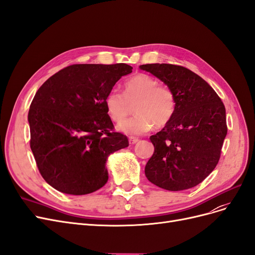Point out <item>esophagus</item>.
Returning a JSON list of instances; mask_svg holds the SVG:
<instances>
[{
	"mask_svg": "<svg viewBox=\"0 0 255 255\" xmlns=\"http://www.w3.org/2000/svg\"><path fill=\"white\" fill-rule=\"evenodd\" d=\"M137 142H138V138H137V137H133V136L129 137V144H130V145H134V144H136Z\"/></svg>",
	"mask_w": 255,
	"mask_h": 255,
	"instance_id": "obj_1",
	"label": "esophagus"
}]
</instances>
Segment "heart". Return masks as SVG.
Returning <instances> with one entry per match:
<instances>
[{"label":"heart","mask_w":255,"mask_h":255,"mask_svg":"<svg viewBox=\"0 0 255 255\" xmlns=\"http://www.w3.org/2000/svg\"><path fill=\"white\" fill-rule=\"evenodd\" d=\"M135 117L119 126L123 132L139 135L153 127L161 128L172 119L175 110V98L168 87L161 86L158 81L146 73H138L125 84L123 94L112 89L106 97L105 104L109 117L116 123L126 119L130 104H135Z\"/></svg>","instance_id":"obj_1"}]
</instances>
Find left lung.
I'll list each match as a JSON object with an SVG mask.
<instances>
[{"label":"left lung","mask_w":255,"mask_h":255,"mask_svg":"<svg viewBox=\"0 0 255 255\" xmlns=\"http://www.w3.org/2000/svg\"><path fill=\"white\" fill-rule=\"evenodd\" d=\"M139 68L164 82L175 98L172 119L150 136L154 152L146 164V177L169 191L189 189L219 163L227 135L224 104L208 83L182 66L156 63Z\"/></svg>","instance_id":"1"}]
</instances>
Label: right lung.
<instances>
[{"label": "right lung", "mask_w": 255, "mask_h": 255, "mask_svg": "<svg viewBox=\"0 0 255 255\" xmlns=\"http://www.w3.org/2000/svg\"><path fill=\"white\" fill-rule=\"evenodd\" d=\"M131 66L77 64L53 74L36 91L28 112L30 148L46 183L84 195L108 181V156L128 147L113 132L105 100Z\"/></svg>", "instance_id": "add662e5"}]
</instances>
